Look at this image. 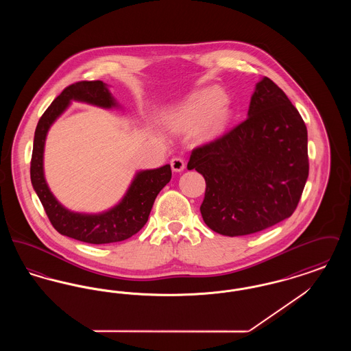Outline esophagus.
I'll use <instances>...</instances> for the list:
<instances>
[{"instance_id": "obj_1", "label": "esophagus", "mask_w": 351, "mask_h": 351, "mask_svg": "<svg viewBox=\"0 0 351 351\" xmlns=\"http://www.w3.org/2000/svg\"><path fill=\"white\" fill-rule=\"evenodd\" d=\"M171 168H172L173 172H182L184 168H185L183 159L182 158H173L171 160Z\"/></svg>"}]
</instances>
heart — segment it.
<instances>
[{"label": "heart", "instance_id": "heart-1", "mask_svg": "<svg viewBox=\"0 0 351 351\" xmlns=\"http://www.w3.org/2000/svg\"><path fill=\"white\" fill-rule=\"evenodd\" d=\"M166 119L169 125L180 129L199 126L201 135L213 136L228 128L230 110L225 104V95L221 90L205 88L168 110Z\"/></svg>", "mask_w": 351, "mask_h": 351}]
</instances>
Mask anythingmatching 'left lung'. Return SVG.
<instances>
[{
  "mask_svg": "<svg viewBox=\"0 0 351 351\" xmlns=\"http://www.w3.org/2000/svg\"><path fill=\"white\" fill-rule=\"evenodd\" d=\"M188 169L206 182L204 222L218 234L256 233L291 217L308 179V132L283 90L262 77L247 118L195 149Z\"/></svg>",
  "mask_w": 351,
  "mask_h": 351,
  "instance_id": "left-lung-1",
  "label": "left lung"
}]
</instances>
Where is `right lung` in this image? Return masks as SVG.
Instances as JSON below:
<instances>
[{
	"instance_id": "obj_1",
	"label": "right lung",
	"mask_w": 351,
	"mask_h": 351,
	"mask_svg": "<svg viewBox=\"0 0 351 351\" xmlns=\"http://www.w3.org/2000/svg\"><path fill=\"white\" fill-rule=\"evenodd\" d=\"M72 101L102 109H122L109 90V85L97 82H79L67 86L39 119L34 135L30 176L34 191L42 202L52 226L69 238L93 243H113L138 233L150 216L158 193L169 183L171 166L136 171L133 180L117 204L100 213H82L66 208L51 192L45 176V146L47 134Z\"/></svg>"
}]
</instances>
